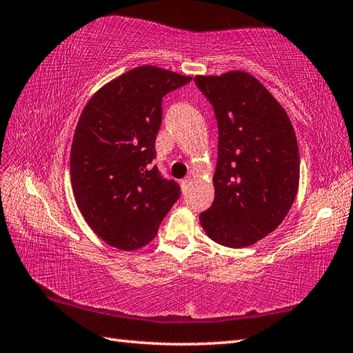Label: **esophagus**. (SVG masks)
I'll return each instance as SVG.
<instances>
[{
	"mask_svg": "<svg viewBox=\"0 0 353 353\" xmlns=\"http://www.w3.org/2000/svg\"><path fill=\"white\" fill-rule=\"evenodd\" d=\"M191 181H192V179L191 177H186V179H183V181H182V190H183V192H186V191H188V188H190V185H191Z\"/></svg>",
	"mask_w": 353,
	"mask_h": 353,
	"instance_id": "1",
	"label": "esophagus"
}]
</instances>
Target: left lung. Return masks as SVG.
Here are the masks:
<instances>
[{
    "label": "left lung",
    "instance_id": "8db88e82",
    "mask_svg": "<svg viewBox=\"0 0 353 353\" xmlns=\"http://www.w3.org/2000/svg\"><path fill=\"white\" fill-rule=\"evenodd\" d=\"M194 81L219 125L215 197L200 223L215 243L241 249L279 226L296 199V133L287 112L250 74L232 71Z\"/></svg>",
    "mask_w": 353,
    "mask_h": 353
}]
</instances>
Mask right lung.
<instances>
[{
	"label": "right lung",
	"mask_w": 353,
	"mask_h": 353,
	"mask_svg": "<svg viewBox=\"0 0 353 353\" xmlns=\"http://www.w3.org/2000/svg\"><path fill=\"white\" fill-rule=\"evenodd\" d=\"M191 77L138 66L97 92L79 119L71 147L74 197L108 244L134 250L156 236L181 186L153 165L162 100Z\"/></svg>",
	"instance_id": "obj_1"
}]
</instances>
